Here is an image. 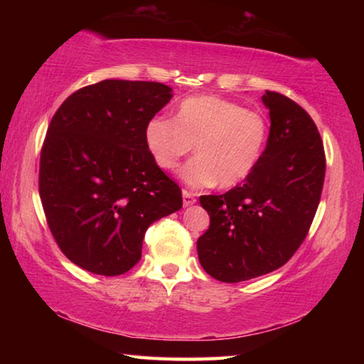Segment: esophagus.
<instances>
[{
    "mask_svg": "<svg viewBox=\"0 0 364 364\" xmlns=\"http://www.w3.org/2000/svg\"><path fill=\"white\" fill-rule=\"evenodd\" d=\"M197 202V199H196V196L191 193V191H188V189H184L183 191V205L184 207H191V205H194Z\"/></svg>",
    "mask_w": 364,
    "mask_h": 364,
    "instance_id": "esophagus-1",
    "label": "esophagus"
}]
</instances>
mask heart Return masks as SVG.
<instances>
[{"label": "heart", "instance_id": "b5f03b06", "mask_svg": "<svg viewBox=\"0 0 364 364\" xmlns=\"http://www.w3.org/2000/svg\"><path fill=\"white\" fill-rule=\"evenodd\" d=\"M146 146L160 168L183 165L181 180L193 188H234L254 173L268 141V122L260 112L218 96H194L178 107L176 119L157 115L146 127Z\"/></svg>", "mask_w": 364, "mask_h": 364}]
</instances>
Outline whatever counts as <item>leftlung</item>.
Segmentation results:
<instances>
[{
  "label": "left lung",
  "instance_id": "obj_1",
  "mask_svg": "<svg viewBox=\"0 0 364 364\" xmlns=\"http://www.w3.org/2000/svg\"><path fill=\"white\" fill-rule=\"evenodd\" d=\"M262 101L271 127L254 173L225 194L199 199L210 226L197 239V255L221 282L247 281L287 263L321 197L326 157L315 122L281 93L267 91Z\"/></svg>",
  "mask_w": 364,
  "mask_h": 364
}]
</instances>
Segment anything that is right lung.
<instances>
[{"label": "right lung", "mask_w": 364, "mask_h": 364, "mask_svg": "<svg viewBox=\"0 0 364 364\" xmlns=\"http://www.w3.org/2000/svg\"><path fill=\"white\" fill-rule=\"evenodd\" d=\"M157 82L102 80L63 102L40 157V197L59 249L90 273L119 276L139 262L154 221L180 210L181 189L154 162L146 127L167 106Z\"/></svg>", "instance_id": "add662e5"}]
</instances>
